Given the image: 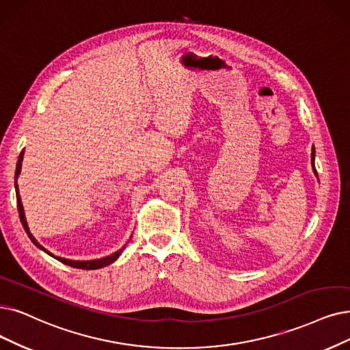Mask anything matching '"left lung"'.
Here are the masks:
<instances>
[{
  "label": "left lung",
  "mask_w": 350,
  "mask_h": 350,
  "mask_svg": "<svg viewBox=\"0 0 350 350\" xmlns=\"http://www.w3.org/2000/svg\"><path fill=\"white\" fill-rule=\"evenodd\" d=\"M312 163H313V171H314V174L317 175V172H316V170H314V148H313V152H312Z\"/></svg>",
  "instance_id": "1"
}]
</instances>
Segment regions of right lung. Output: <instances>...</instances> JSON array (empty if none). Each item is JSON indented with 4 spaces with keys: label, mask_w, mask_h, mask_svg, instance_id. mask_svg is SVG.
Returning a JSON list of instances; mask_svg holds the SVG:
<instances>
[{
    "label": "right lung",
    "mask_w": 350,
    "mask_h": 350,
    "mask_svg": "<svg viewBox=\"0 0 350 350\" xmlns=\"http://www.w3.org/2000/svg\"><path fill=\"white\" fill-rule=\"evenodd\" d=\"M23 155H24V150L20 153V157H18V161H17V167H16V178H14V185H16V192H17V206H18V215H20V219H21V224H23V227H24V230H25V232H27V235L30 237V240L38 247V248H41L43 251H46L47 254H50L51 257H54L51 253H49V251L44 248V247H41L37 241H36V239L34 237L31 235V232H30V230H29V226H27V221H25V215H24V209H23V204H21V198H20V195H18V187H17V178H18V175H20V171H21V161H23ZM124 248V247H123ZM123 248H120L119 251H116V253H113L111 256H107V257H105V258H99V260H92V261H75V260H67V258H62V257H54L55 260H59V261H62L63 264H66V265H70V267H75V269H83V270H96V269H102V267H106V265H109V264H111L113 262L120 254H122V251H123Z\"/></svg>",
    "instance_id": "1"
}]
</instances>
